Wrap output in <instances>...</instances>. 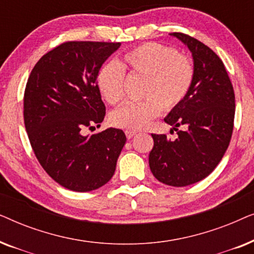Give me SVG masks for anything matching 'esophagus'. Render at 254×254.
<instances>
[{
	"mask_svg": "<svg viewBox=\"0 0 254 254\" xmlns=\"http://www.w3.org/2000/svg\"><path fill=\"white\" fill-rule=\"evenodd\" d=\"M125 134H126V137L128 138V140H130V138L133 137L134 135H136V131H135V130H129V129H127V130H125Z\"/></svg>",
	"mask_w": 254,
	"mask_h": 254,
	"instance_id": "34e87169",
	"label": "esophagus"
}]
</instances>
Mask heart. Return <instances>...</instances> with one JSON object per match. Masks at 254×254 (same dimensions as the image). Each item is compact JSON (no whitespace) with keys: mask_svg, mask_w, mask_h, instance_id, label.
Returning <instances> with one entry per match:
<instances>
[{"mask_svg":"<svg viewBox=\"0 0 254 254\" xmlns=\"http://www.w3.org/2000/svg\"><path fill=\"white\" fill-rule=\"evenodd\" d=\"M125 72L143 78L141 97L144 100L126 103L110 114V124L123 129H142L161 113L175 109L192 88L195 68L189 57L175 48L148 43L125 53L118 64L102 65L97 86L110 105L124 99Z\"/></svg>","mask_w":254,"mask_h":254,"instance_id":"obj_1","label":"heart"}]
</instances>
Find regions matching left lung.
Wrapping results in <instances>:
<instances>
[{
    "instance_id": "left-lung-1",
    "label": "left lung",
    "mask_w": 254,
    "mask_h": 254,
    "mask_svg": "<svg viewBox=\"0 0 254 254\" xmlns=\"http://www.w3.org/2000/svg\"><path fill=\"white\" fill-rule=\"evenodd\" d=\"M170 34L189 47L195 76L186 98L164 118L178 134L177 138L151 134L154 148L149 166L161 183L184 187L209 176L227 151L234 129L235 92L214 51L187 34Z\"/></svg>"
}]
</instances>
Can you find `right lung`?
Returning <instances> with one entry per match:
<instances>
[{
	"mask_svg": "<svg viewBox=\"0 0 254 254\" xmlns=\"http://www.w3.org/2000/svg\"><path fill=\"white\" fill-rule=\"evenodd\" d=\"M120 43L67 41L37 62L24 93V124L31 147L47 175L65 189L90 192L109 182L126 135L100 127L105 105L97 74Z\"/></svg>",
	"mask_w": 254,
	"mask_h": 254,
	"instance_id": "right-lung-1",
	"label": "right lung"
}]
</instances>
